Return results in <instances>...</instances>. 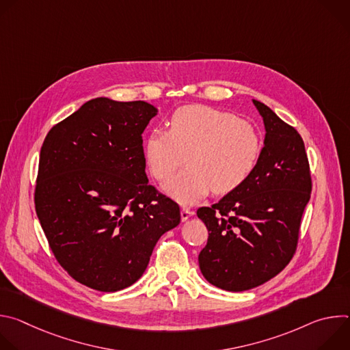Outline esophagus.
Masks as SVG:
<instances>
[{
  "label": "esophagus",
  "mask_w": 350,
  "mask_h": 350,
  "mask_svg": "<svg viewBox=\"0 0 350 350\" xmlns=\"http://www.w3.org/2000/svg\"><path fill=\"white\" fill-rule=\"evenodd\" d=\"M195 215V212L193 211H191V209H187V208H183L181 209V220L183 221H187L191 216H193Z\"/></svg>",
  "instance_id": "34e87169"
}]
</instances>
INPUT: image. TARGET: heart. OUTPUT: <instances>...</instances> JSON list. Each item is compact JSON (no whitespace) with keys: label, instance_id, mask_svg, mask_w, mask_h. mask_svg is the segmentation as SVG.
Here are the masks:
<instances>
[{"label":"heart","instance_id":"obj_1","mask_svg":"<svg viewBox=\"0 0 350 350\" xmlns=\"http://www.w3.org/2000/svg\"><path fill=\"white\" fill-rule=\"evenodd\" d=\"M259 130L234 113L208 105L178 108L169 131L154 130L145 141V159L152 176L167 180L184 162L185 170L163 185L183 205H192L212 189L227 193L255 170L262 154Z\"/></svg>","mask_w":350,"mask_h":350}]
</instances>
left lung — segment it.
<instances>
[{"mask_svg":"<svg viewBox=\"0 0 350 350\" xmlns=\"http://www.w3.org/2000/svg\"><path fill=\"white\" fill-rule=\"evenodd\" d=\"M252 103L266 130L255 170L217 204L196 212L209 231L199 269L212 285L231 292L259 286L289 263L312 192L302 137L267 105Z\"/></svg>","mask_w":350,"mask_h":350,"instance_id":"1","label":"left lung"}]
</instances>
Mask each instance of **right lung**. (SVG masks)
<instances>
[{"label": "right lung", "instance_id": "add662e5", "mask_svg": "<svg viewBox=\"0 0 350 350\" xmlns=\"http://www.w3.org/2000/svg\"><path fill=\"white\" fill-rule=\"evenodd\" d=\"M158 109L99 96L46 134L34 193L59 265L101 292L133 285L180 208L149 185L142 133Z\"/></svg>", "mask_w": 350, "mask_h": 350}]
</instances>
